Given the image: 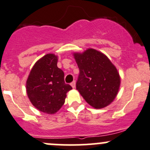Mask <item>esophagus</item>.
<instances>
[{
  "label": "esophagus",
  "instance_id": "1",
  "mask_svg": "<svg viewBox=\"0 0 150 150\" xmlns=\"http://www.w3.org/2000/svg\"><path fill=\"white\" fill-rule=\"evenodd\" d=\"M71 86H72V88H75V81H72V83H71Z\"/></svg>",
  "mask_w": 150,
  "mask_h": 150
}]
</instances>
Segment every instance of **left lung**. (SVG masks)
<instances>
[{
    "label": "left lung",
    "instance_id": "1",
    "mask_svg": "<svg viewBox=\"0 0 150 150\" xmlns=\"http://www.w3.org/2000/svg\"><path fill=\"white\" fill-rule=\"evenodd\" d=\"M80 70L76 88L94 108L110 105L117 97L120 76L117 68L103 53L92 48L73 54Z\"/></svg>",
    "mask_w": 150,
    "mask_h": 150
}]
</instances>
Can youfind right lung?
Returning a JSON list of instances; mask_svg holds the SVG:
<instances>
[{
	"mask_svg": "<svg viewBox=\"0 0 150 150\" xmlns=\"http://www.w3.org/2000/svg\"><path fill=\"white\" fill-rule=\"evenodd\" d=\"M58 57L49 53L38 60L30 70L26 91L30 103L40 111L53 114L65 102L72 86L65 83L64 73L57 67Z\"/></svg>",
	"mask_w": 150,
	"mask_h": 150,
	"instance_id": "1",
	"label": "right lung"
}]
</instances>
